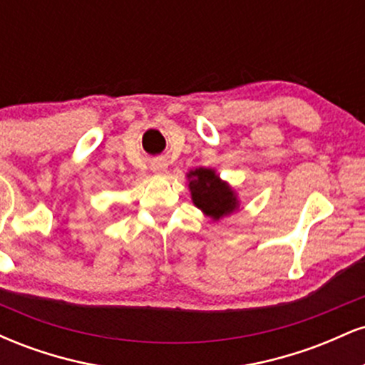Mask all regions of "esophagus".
<instances>
[{"label": "esophagus", "mask_w": 365, "mask_h": 365, "mask_svg": "<svg viewBox=\"0 0 365 365\" xmlns=\"http://www.w3.org/2000/svg\"><path fill=\"white\" fill-rule=\"evenodd\" d=\"M150 168H153L154 173H165L166 168H168V165H166V161L159 159V161L153 163V166H150Z\"/></svg>", "instance_id": "34e87169"}]
</instances>
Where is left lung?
I'll return each mask as SVG.
<instances>
[{
	"label": "left lung",
	"instance_id": "left-lung-1",
	"mask_svg": "<svg viewBox=\"0 0 365 365\" xmlns=\"http://www.w3.org/2000/svg\"><path fill=\"white\" fill-rule=\"evenodd\" d=\"M188 178H190L188 187L192 192V200L212 220H220L237 209L238 202L233 190L221 182L212 170L199 168L190 171Z\"/></svg>",
	"mask_w": 365,
	"mask_h": 365
}]
</instances>
